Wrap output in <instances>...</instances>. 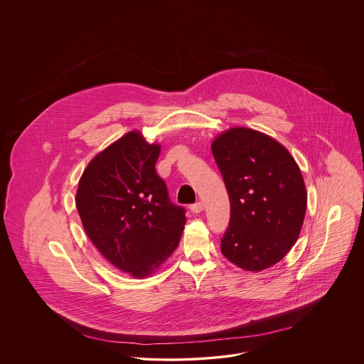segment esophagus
<instances>
[{"label": "esophagus", "mask_w": 364, "mask_h": 364, "mask_svg": "<svg viewBox=\"0 0 364 364\" xmlns=\"http://www.w3.org/2000/svg\"><path fill=\"white\" fill-rule=\"evenodd\" d=\"M190 208L192 213H196V214H198V213H200V211L205 208V206H203L202 202H196V203L191 205Z\"/></svg>", "instance_id": "34e87169"}]
</instances>
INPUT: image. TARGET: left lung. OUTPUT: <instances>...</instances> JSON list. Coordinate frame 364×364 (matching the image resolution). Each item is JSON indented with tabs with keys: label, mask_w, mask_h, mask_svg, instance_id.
Masks as SVG:
<instances>
[{
	"label": "left lung",
	"mask_w": 364,
	"mask_h": 364,
	"mask_svg": "<svg viewBox=\"0 0 364 364\" xmlns=\"http://www.w3.org/2000/svg\"><path fill=\"white\" fill-rule=\"evenodd\" d=\"M211 151L230 200L221 252L248 272L276 264L294 247L307 208L294 156L276 139L242 127L217 136Z\"/></svg>",
	"instance_id": "8db88e82"
}]
</instances>
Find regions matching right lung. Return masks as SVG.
<instances>
[{
	"label": "right lung",
	"mask_w": 364,
	"mask_h": 364,
	"mask_svg": "<svg viewBox=\"0 0 364 364\" xmlns=\"http://www.w3.org/2000/svg\"><path fill=\"white\" fill-rule=\"evenodd\" d=\"M159 144L131 131L94 156L82 174L76 208L87 236L132 277L154 273L177 248L186 210L156 174Z\"/></svg>",
	"instance_id": "add662e5"
}]
</instances>
